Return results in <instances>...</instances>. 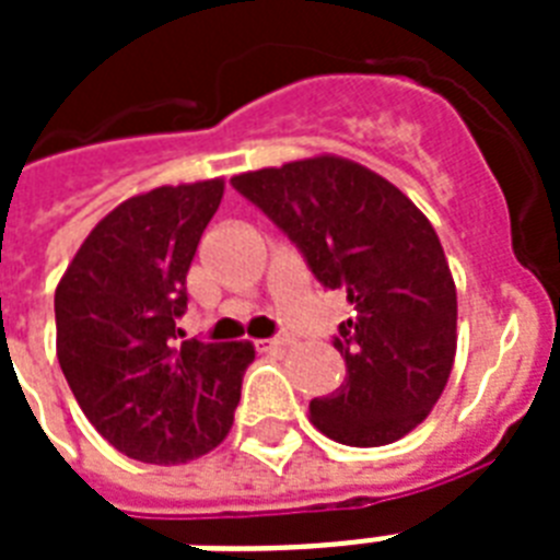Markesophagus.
I'll use <instances>...</instances> for the list:
<instances>
[{"instance_id": "obj_1", "label": "esophagus", "mask_w": 560, "mask_h": 560, "mask_svg": "<svg viewBox=\"0 0 560 560\" xmlns=\"http://www.w3.org/2000/svg\"><path fill=\"white\" fill-rule=\"evenodd\" d=\"M290 337L288 334H279V337H270V340H261V349L264 351H281V349H288L290 346Z\"/></svg>"}]
</instances>
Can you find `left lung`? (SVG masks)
<instances>
[{"instance_id":"obj_1","label":"left lung","mask_w":560,"mask_h":560,"mask_svg":"<svg viewBox=\"0 0 560 560\" xmlns=\"http://www.w3.org/2000/svg\"><path fill=\"white\" fill-rule=\"evenodd\" d=\"M290 237L325 290L354 307L334 334L346 383L311 400L328 439L377 447L427 418L456 354V284L435 229L374 171L340 156L232 177Z\"/></svg>"}]
</instances>
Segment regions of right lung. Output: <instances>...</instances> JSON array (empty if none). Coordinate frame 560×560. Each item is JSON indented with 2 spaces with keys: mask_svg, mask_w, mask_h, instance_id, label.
Returning a JSON list of instances; mask_svg holds the SVG:
<instances>
[{
  "mask_svg": "<svg viewBox=\"0 0 560 560\" xmlns=\"http://www.w3.org/2000/svg\"><path fill=\"white\" fill-rule=\"evenodd\" d=\"M223 179L130 197L92 229L55 290L57 360L83 416L151 465L197 459L226 439L249 342H179L186 276Z\"/></svg>",
  "mask_w": 560,
  "mask_h": 560,
  "instance_id": "add662e5",
  "label": "right lung"
}]
</instances>
